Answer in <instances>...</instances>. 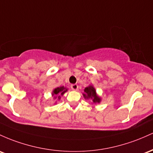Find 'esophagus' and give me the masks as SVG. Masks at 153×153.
<instances>
[{
    "mask_svg": "<svg viewBox=\"0 0 153 153\" xmlns=\"http://www.w3.org/2000/svg\"><path fill=\"white\" fill-rule=\"evenodd\" d=\"M71 88L72 90H78V85L76 84H74V85H71Z\"/></svg>",
    "mask_w": 153,
    "mask_h": 153,
    "instance_id": "34e87169",
    "label": "esophagus"
}]
</instances>
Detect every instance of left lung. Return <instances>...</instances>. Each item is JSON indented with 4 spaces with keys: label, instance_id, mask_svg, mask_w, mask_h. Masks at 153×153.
I'll use <instances>...</instances> for the list:
<instances>
[{
    "label": "left lung",
    "instance_id": "obj_1",
    "mask_svg": "<svg viewBox=\"0 0 153 153\" xmlns=\"http://www.w3.org/2000/svg\"><path fill=\"white\" fill-rule=\"evenodd\" d=\"M84 92H85L83 93V96L85 99L92 100V102L95 104L100 103L101 102V97L97 94L93 85H89L88 87H85Z\"/></svg>",
    "mask_w": 153,
    "mask_h": 153
}]
</instances>
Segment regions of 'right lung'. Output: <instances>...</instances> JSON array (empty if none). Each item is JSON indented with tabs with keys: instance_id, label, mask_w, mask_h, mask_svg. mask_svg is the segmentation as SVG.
I'll use <instances>...</instances> for the list:
<instances>
[{
	"instance_id": "obj_1",
	"label": "right lung",
	"mask_w": 153,
	"mask_h": 153,
	"mask_svg": "<svg viewBox=\"0 0 153 153\" xmlns=\"http://www.w3.org/2000/svg\"><path fill=\"white\" fill-rule=\"evenodd\" d=\"M68 91V89L66 87H56L53 90L51 95L53 97V100H54V104L57 103V100H59L61 98V96L64 95L65 92H66Z\"/></svg>"
}]
</instances>
